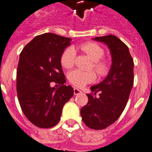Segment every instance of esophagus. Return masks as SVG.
<instances>
[{"label": "esophagus", "instance_id": "obj_1", "mask_svg": "<svg viewBox=\"0 0 152 152\" xmlns=\"http://www.w3.org/2000/svg\"><path fill=\"white\" fill-rule=\"evenodd\" d=\"M81 93V91L80 89L77 88H74V94L75 95H77V94H79Z\"/></svg>", "mask_w": 152, "mask_h": 152}]
</instances>
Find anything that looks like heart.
<instances>
[{"label":"heart","mask_w":152,"mask_h":152,"mask_svg":"<svg viewBox=\"0 0 152 152\" xmlns=\"http://www.w3.org/2000/svg\"><path fill=\"white\" fill-rule=\"evenodd\" d=\"M79 48L91 58L93 61L92 68L99 76H105L107 74L109 70V64L107 61L102 59L105 52L100 45L93 42H88L80 45ZM75 58V49L72 46H68L61 54V65L65 69H71L74 66ZM68 78L72 85L80 88L94 81L96 75L92 71L85 72L80 69H75L69 73Z\"/></svg>","instance_id":"obj_1"}]
</instances>
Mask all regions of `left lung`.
<instances>
[{
  "instance_id": "8db88e82",
  "label": "left lung",
  "mask_w": 152,
  "mask_h": 152,
  "mask_svg": "<svg viewBox=\"0 0 152 152\" xmlns=\"http://www.w3.org/2000/svg\"><path fill=\"white\" fill-rule=\"evenodd\" d=\"M111 51L112 64L109 75L100 83L91 87L88 103L81 108L86 126L91 129H104L115 122L124 112L134 83V61L129 48L112 34L97 37ZM99 93V97L96 94Z\"/></svg>"
}]
</instances>
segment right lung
<instances>
[{
    "mask_svg": "<svg viewBox=\"0 0 152 152\" xmlns=\"http://www.w3.org/2000/svg\"><path fill=\"white\" fill-rule=\"evenodd\" d=\"M72 39L54 33L40 34L20 52L17 70V94L27 119L39 128L55 126L64 104L74 94L66 86L61 56ZM53 82L61 86L50 87ZM58 86V85H56Z\"/></svg>",
    "mask_w": 152,
    "mask_h": 152,
    "instance_id": "1",
    "label": "right lung"
}]
</instances>
